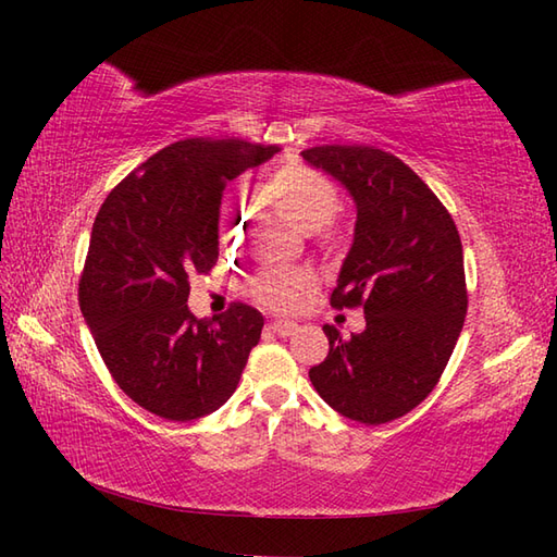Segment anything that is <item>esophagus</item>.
Instances as JSON below:
<instances>
[{"label": "esophagus", "instance_id": "34e87169", "mask_svg": "<svg viewBox=\"0 0 557 557\" xmlns=\"http://www.w3.org/2000/svg\"><path fill=\"white\" fill-rule=\"evenodd\" d=\"M265 327L270 330V333H275L280 337H289V335H294L299 330V325L294 323V321H270Z\"/></svg>", "mask_w": 557, "mask_h": 557}]
</instances>
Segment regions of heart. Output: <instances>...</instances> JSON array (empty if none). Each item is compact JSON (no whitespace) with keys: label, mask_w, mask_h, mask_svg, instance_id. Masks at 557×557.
Masks as SVG:
<instances>
[{"label":"heart","mask_w":557,"mask_h":557,"mask_svg":"<svg viewBox=\"0 0 557 557\" xmlns=\"http://www.w3.org/2000/svg\"><path fill=\"white\" fill-rule=\"evenodd\" d=\"M270 196L280 200L304 227H321L337 210L339 194L321 170L306 164H285L268 176ZM244 200L239 191L224 196L218 212V234L222 246L239 248L244 244ZM309 268H268L253 280V299L268 309L285 311L299 301L301 294L313 285Z\"/></svg>","instance_id":"1"}]
</instances>
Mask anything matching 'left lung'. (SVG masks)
<instances>
[{
    "label": "left lung",
    "instance_id": "left-lung-1",
    "mask_svg": "<svg viewBox=\"0 0 557 557\" xmlns=\"http://www.w3.org/2000/svg\"><path fill=\"white\" fill-rule=\"evenodd\" d=\"M306 162L333 174L357 203L354 244L342 263L335 309L366 313L309 377L330 407L366 425L405 417L433 393L467 315L465 256L447 208L405 162L373 146H315Z\"/></svg>",
    "mask_w": 557,
    "mask_h": 557
}]
</instances>
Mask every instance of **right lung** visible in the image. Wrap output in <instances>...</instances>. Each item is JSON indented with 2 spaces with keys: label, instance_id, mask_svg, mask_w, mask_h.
<instances>
[{
  "label": "right lung",
  "instance_id": "obj_1",
  "mask_svg": "<svg viewBox=\"0 0 557 557\" xmlns=\"http://www.w3.org/2000/svg\"><path fill=\"white\" fill-rule=\"evenodd\" d=\"M280 152L236 138H186L116 184L92 222L78 280L100 357L138 407L168 421L220 409L239 385L263 315L232 304L212 321L188 311L191 275L218 260L227 182Z\"/></svg>",
  "mask_w": 557,
  "mask_h": 557
}]
</instances>
